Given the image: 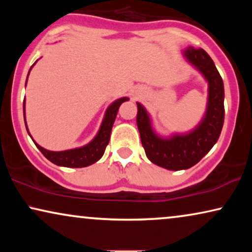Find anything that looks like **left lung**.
Returning <instances> with one entry per match:
<instances>
[{"instance_id":"1","label":"left lung","mask_w":252,"mask_h":252,"mask_svg":"<svg viewBox=\"0 0 252 252\" xmlns=\"http://www.w3.org/2000/svg\"><path fill=\"white\" fill-rule=\"evenodd\" d=\"M184 54L209 82L208 109L198 127L186 135L161 139L151 128L146 109L137 103L136 124L147 157L154 164L171 171L186 170L197 164L218 141L225 118L223 82L211 57L202 48H188Z\"/></svg>"}]
</instances>
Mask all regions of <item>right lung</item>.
Wrapping results in <instances>:
<instances>
[{"label": "right lung", "instance_id": "add662e5", "mask_svg": "<svg viewBox=\"0 0 252 252\" xmlns=\"http://www.w3.org/2000/svg\"><path fill=\"white\" fill-rule=\"evenodd\" d=\"M27 77H29V75H27ZM127 99H128L127 97L119 98L109 106L105 112L104 119H103V123L101 125V128L98 130L97 135H96L95 139L93 140L91 143H88L87 146L65 151H49L46 150L42 147H40L39 144L36 143L35 146L37 147V149L43 154V156L46 157L47 159H49L51 163L56 164L58 166L86 167L88 166V165L94 164L95 161H97L99 158L103 156V154H104L105 148L109 144L111 129L113 123H115L119 106L122 105L123 102L127 101ZM24 119H25V99H24Z\"/></svg>", "mask_w": 252, "mask_h": 252}]
</instances>
